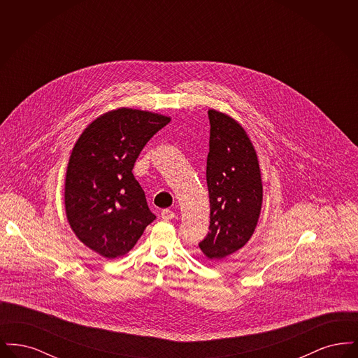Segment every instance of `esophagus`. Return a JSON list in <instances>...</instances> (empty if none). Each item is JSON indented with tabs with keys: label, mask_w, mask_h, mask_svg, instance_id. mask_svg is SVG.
<instances>
[{
	"label": "esophagus",
	"mask_w": 358,
	"mask_h": 358,
	"mask_svg": "<svg viewBox=\"0 0 358 358\" xmlns=\"http://www.w3.org/2000/svg\"><path fill=\"white\" fill-rule=\"evenodd\" d=\"M161 217L164 219V220H173L174 217H176V213L171 210V209H164L162 212H161Z\"/></svg>",
	"instance_id": "esophagus-1"
}]
</instances>
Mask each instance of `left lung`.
Masks as SVG:
<instances>
[{"mask_svg":"<svg viewBox=\"0 0 358 358\" xmlns=\"http://www.w3.org/2000/svg\"><path fill=\"white\" fill-rule=\"evenodd\" d=\"M210 124L206 185L210 203L209 232L199 247L210 260L240 250L255 231L263 185L255 149L231 117L208 111Z\"/></svg>","mask_w":358,"mask_h":358,"instance_id":"1","label":"left lung"}]
</instances>
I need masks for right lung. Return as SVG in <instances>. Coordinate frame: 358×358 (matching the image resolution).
<instances>
[{
    "label": "right lung",
    "mask_w": 358,
    "mask_h": 358,
    "mask_svg": "<svg viewBox=\"0 0 358 358\" xmlns=\"http://www.w3.org/2000/svg\"><path fill=\"white\" fill-rule=\"evenodd\" d=\"M171 118L133 108L110 111L78 139L66 176V212L75 235L107 259L127 254L154 222L133 174L136 158Z\"/></svg>",
    "instance_id": "obj_1"
}]
</instances>
